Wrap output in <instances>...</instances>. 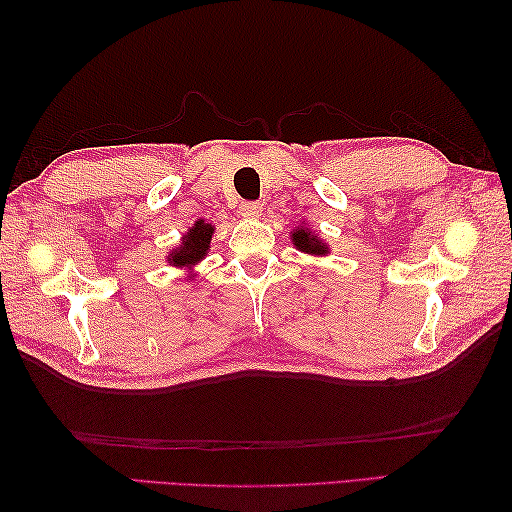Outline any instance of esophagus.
<instances>
[{
	"label": "esophagus",
	"mask_w": 512,
	"mask_h": 512,
	"mask_svg": "<svg viewBox=\"0 0 512 512\" xmlns=\"http://www.w3.org/2000/svg\"><path fill=\"white\" fill-rule=\"evenodd\" d=\"M239 213H242L244 217H257L259 213H262V204H259V202H242V204H239Z\"/></svg>",
	"instance_id": "esophagus-1"
}]
</instances>
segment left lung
Returning <instances> with one entry per match:
<instances>
[{"label": "left lung", "mask_w": 512, "mask_h": 512, "mask_svg": "<svg viewBox=\"0 0 512 512\" xmlns=\"http://www.w3.org/2000/svg\"><path fill=\"white\" fill-rule=\"evenodd\" d=\"M292 242H295V246L301 248L303 253H312V255L325 253V244H321L317 235H312L308 228H299V231L292 233Z\"/></svg>", "instance_id": "1"}]
</instances>
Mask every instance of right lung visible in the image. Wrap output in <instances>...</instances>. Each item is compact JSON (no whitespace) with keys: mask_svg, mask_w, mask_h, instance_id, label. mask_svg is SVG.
<instances>
[{"mask_svg":"<svg viewBox=\"0 0 512 512\" xmlns=\"http://www.w3.org/2000/svg\"><path fill=\"white\" fill-rule=\"evenodd\" d=\"M211 235H213V226L204 224L202 220L195 222V226L187 233V237L182 239V246L178 250H173L169 262L173 266H191L206 255L211 244Z\"/></svg>","mask_w":512,"mask_h":512,"instance_id":"add662e5","label":"right lung"}]
</instances>
